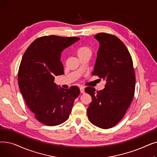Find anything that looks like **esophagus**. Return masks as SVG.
<instances>
[{
    "label": "esophagus",
    "mask_w": 157,
    "mask_h": 157,
    "mask_svg": "<svg viewBox=\"0 0 157 157\" xmlns=\"http://www.w3.org/2000/svg\"><path fill=\"white\" fill-rule=\"evenodd\" d=\"M79 89H80V92H81V94H83V93L85 92V88H84V87L81 86V87L79 88Z\"/></svg>",
    "instance_id": "esophagus-1"
}]
</instances>
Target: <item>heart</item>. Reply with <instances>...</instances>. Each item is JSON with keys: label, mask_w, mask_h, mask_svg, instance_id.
Here are the masks:
<instances>
[{"label": "heart", "mask_w": 157, "mask_h": 157, "mask_svg": "<svg viewBox=\"0 0 157 157\" xmlns=\"http://www.w3.org/2000/svg\"><path fill=\"white\" fill-rule=\"evenodd\" d=\"M85 54H91V50L90 49L87 47V46H81L80 48H79L77 51H76V55L78 56V57L83 55Z\"/></svg>", "instance_id": "obj_1"}]
</instances>
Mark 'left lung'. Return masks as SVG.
I'll use <instances>...</instances> for the list:
<instances>
[{"instance_id":"8db88e82","label":"left lung","mask_w":157,"mask_h":157,"mask_svg":"<svg viewBox=\"0 0 157 157\" xmlns=\"http://www.w3.org/2000/svg\"><path fill=\"white\" fill-rule=\"evenodd\" d=\"M100 47L92 75L106 81L105 88L95 91L86 87L92 97L87 109L90 121L104 129L113 127L122 119L133 99L136 76L133 62L125 45L117 36L99 33L94 36Z\"/></svg>"}]
</instances>
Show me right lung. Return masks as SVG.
I'll return each mask as SVG.
<instances>
[{
    "instance_id": "right-lung-1",
    "label": "right lung",
    "mask_w": 157,
    "mask_h": 157,
    "mask_svg": "<svg viewBox=\"0 0 157 157\" xmlns=\"http://www.w3.org/2000/svg\"><path fill=\"white\" fill-rule=\"evenodd\" d=\"M79 40L43 36L33 41L23 55L18 74L19 88L29 108L46 125L55 126L67 120L79 95L78 86L59 89L54 83L55 76L64 74L62 52Z\"/></svg>"
}]
</instances>
